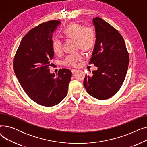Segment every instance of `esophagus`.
I'll use <instances>...</instances> for the list:
<instances>
[{
    "label": "esophagus",
    "mask_w": 147,
    "mask_h": 147,
    "mask_svg": "<svg viewBox=\"0 0 147 147\" xmlns=\"http://www.w3.org/2000/svg\"><path fill=\"white\" fill-rule=\"evenodd\" d=\"M77 71H78V70H77V69H71V72H72L73 74L76 73Z\"/></svg>",
    "instance_id": "esophagus-1"
}]
</instances>
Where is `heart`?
I'll list each match as a JSON object with an SVG mask.
<instances>
[{
    "mask_svg": "<svg viewBox=\"0 0 147 147\" xmlns=\"http://www.w3.org/2000/svg\"><path fill=\"white\" fill-rule=\"evenodd\" d=\"M63 34L67 38L76 39L77 47L85 51L92 49L96 42L95 29L91 26H84L79 23H72L63 31ZM52 48L53 52L58 55L63 52V46L61 40L58 38H54L52 42ZM84 57L85 55L83 51L69 54L63 60V64L69 67H75Z\"/></svg>",
    "mask_w": 147,
    "mask_h": 147,
    "instance_id": "obj_1",
    "label": "heart"
}]
</instances>
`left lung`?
<instances>
[{
    "label": "left lung",
    "instance_id": "left-lung-1",
    "mask_svg": "<svg viewBox=\"0 0 147 147\" xmlns=\"http://www.w3.org/2000/svg\"><path fill=\"white\" fill-rule=\"evenodd\" d=\"M93 23L96 42L89 64L98 67L86 76L84 86L88 93L99 100L109 99L121 87L127 73L129 56L124 39L118 31L101 18Z\"/></svg>",
    "mask_w": 147,
    "mask_h": 147
}]
</instances>
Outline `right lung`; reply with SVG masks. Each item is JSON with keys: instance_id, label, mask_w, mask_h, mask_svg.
I'll return each mask as SVG.
<instances>
[{"instance_id": "add662e5", "label": "right lung", "mask_w": 147, "mask_h": 147, "mask_svg": "<svg viewBox=\"0 0 147 147\" xmlns=\"http://www.w3.org/2000/svg\"><path fill=\"white\" fill-rule=\"evenodd\" d=\"M61 22L52 20L34 27L27 33L18 46L13 59V69L26 94L40 105H56L65 98L72 73L59 69L57 77L51 74L53 57L52 33Z\"/></svg>"}]
</instances>
